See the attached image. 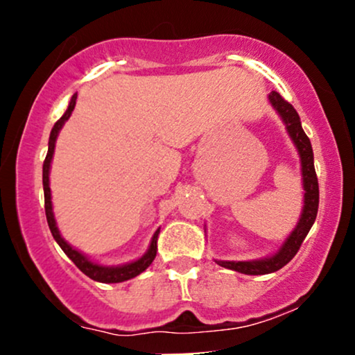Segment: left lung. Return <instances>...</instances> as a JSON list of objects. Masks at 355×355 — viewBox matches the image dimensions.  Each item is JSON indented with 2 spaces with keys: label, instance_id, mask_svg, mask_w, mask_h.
<instances>
[{
  "label": "left lung",
  "instance_id": "8db88e82",
  "mask_svg": "<svg viewBox=\"0 0 355 355\" xmlns=\"http://www.w3.org/2000/svg\"><path fill=\"white\" fill-rule=\"evenodd\" d=\"M268 101L279 113L280 120L284 121L285 130L291 137L292 144L295 145L297 153L300 158V172H302V187H304V207L294 230L284 240L282 245L275 254L255 260H215L218 266L230 268V270L240 272L245 275H263L277 272L279 268L287 266L294 259L304 239L307 237L309 230L313 225L319 210V182H317L315 168H313V152L309 137L305 135L302 123H300L299 113L288 101H285L277 92H270Z\"/></svg>",
  "mask_w": 355,
  "mask_h": 355
}]
</instances>
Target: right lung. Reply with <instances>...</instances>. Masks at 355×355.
<instances>
[{"label": "right lung", "mask_w": 355, "mask_h": 355, "mask_svg": "<svg viewBox=\"0 0 355 355\" xmlns=\"http://www.w3.org/2000/svg\"><path fill=\"white\" fill-rule=\"evenodd\" d=\"M76 105V95L71 96L70 105H68L67 112L64 115L56 121L55 126L51 128L50 133V141H48V153L46 158H44L43 164V191H44V211H46V220H48V227H50L53 239L56 240V243L61 247V250L64 252L73 263L83 272L85 275H88L89 279L96 280V282L101 284H118V282H125V280L133 279V277L140 275L141 272H145L146 268L150 267V263L153 262L155 255H157V240H158V234H160V229H157V232L153 234L152 240H150V245L146 248V252L140 259L133 260V262L123 263V266H101V263L93 262L89 257L85 254H81L80 250H76L75 247H71L70 243L67 242L63 237H61L58 225H56V218L55 214H53V203H51V189H50V168H51V160H53V153H55V145H56V138H58L60 130L63 128L64 121L68 120L71 115V112L75 110Z\"/></svg>", "instance_id": "1"}]
</instances>
